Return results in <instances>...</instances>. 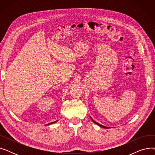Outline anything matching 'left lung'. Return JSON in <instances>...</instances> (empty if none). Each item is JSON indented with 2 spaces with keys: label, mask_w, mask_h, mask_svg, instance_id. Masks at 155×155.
<instances>
[{
  "label": "left lung",
  "mask_w": 155,
  "mask_h": 155,
  "mask_svg": "<svg viewBox=\"0 0 155 155\" xmlns=\"http://www.w3.org/2000/svg\"><path fill=\"white\" fill-rule=\"evenodd\" d=\"M92 121H93V122H94V123H95V124H97V125H99V126H101V127H103V128H108V127H105V126H102V125H101V124H99V123H97V122H95V120H93V119H92Z\"/></svg>",
  "instance_id": "8db88e82"
}]
</instances>
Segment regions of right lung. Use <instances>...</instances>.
Here are the masks:
<instances>
[{"label": "right lung", "mask_w": 155, "mask_h": 155, "mask_svg": "<svg viewBox=\"0 0 155 155\" xmlns=\"http://www.w3.org/2000/svg\"><path fill=\"white\" fill-rule=\"evenodd\" d=\"M57 121V120H56ZM56 121H54V122H52V123H49V124H53V123H56Z\"/></svg>", "instance_id": "obj_1"}]
</instances>
